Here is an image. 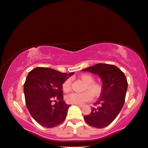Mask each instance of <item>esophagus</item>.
Here are the masks:
<instances>
[{
	"mask_svg": "<svg viewBox=\"0 0 148 148\" xmlns=\"http://www.w3.org/2000/svg\"><path fill=\"white\" fill-rule=\"evenodd\" d=\"M76 106H78V107H80V108H82V107L83 106V105L82 104H76Z\"/></svg>",
	"mask_w": 148,
	"mask_h": 148,
	"instance_id": "obj_1",
	"label": "esophagus"
}]
</instances>
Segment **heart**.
<instances>
[{"label": "heart", "mask_w": 148, "mask_h": 148, "mask_svg": "<svg viewBox=\"0 0 148 148\" xmlns=\"http://www.w3.org/2000/svg\"><path fill=\"white\" fill-rule=\"evenodd\" d=\"M80 80L86 84L84 90H88L83 93H72L66 97L67 102L72 104H82L90 101L94 97L99 96L102 92V84L98 82H94V78L92 75L83 74L80 75ZM72 80L70 78L66 80L62 84L63 90L66 92L70 91L71 88ZM90 92H89V91Z\"/></svg>", "instance_id": "obj_1"}]
</instances>
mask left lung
<instances>
[{
    "label": "left lung",
    "instance_id": "obj_1",
    "mask_svg": "<svg viewBox=\"0 0 148 148\" xmlns=\"http://www.w3.org/2000/svg\"><path fill=\"white\" fill-rule=\"evenodd\" d=\"M98 75L102 80V92L94 103L89 115L84 116L85 122L96 128L109 125L120 113L125 102L127 82L120 69L112 64H97L82 70Z\"/></svg>",
    "mask_w": 148,
    "mask_h": 148
}]
</instances>
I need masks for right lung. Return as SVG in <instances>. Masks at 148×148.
Returning <instances> with one entry per match:
<instances>
[{
  "label": "right lung",
  "mask_w": 148,
  "mask_h": 148,
  "mask_svg": "<svg viewBox=\"0 0 148 148\" xmlns=\"http://www.w3.org/2000/svg\"><path fill=\"white\" fill-rule=\"evenodd\" d=\"M74 74L45 67L35 68L28 72L24 84L26 106L42 126L54 127L65 120L70 106L64 101L62 84Z\"/></svg>",
  "instance_id": "add662e5"
}]
</instances>
